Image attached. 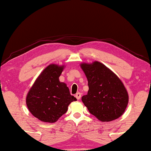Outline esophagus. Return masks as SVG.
Instances as JSON below:
<instances>
[{
	"instance_id": "34e87169",
	"label": "esophagus",
	"mask_w": 151,
	"mask_h": 151,
	"mask_svg": "<svg viewBox=\"0 0 151 151\" xmlns=\"http://www.w3.org/2000/svg\"><path fill=\"white\" fill-rule=\"evenodd\" d=\"M81 93H76V95H75V97L77 98L78 100L81 99Z\"/></svg>"
}]
</instances>
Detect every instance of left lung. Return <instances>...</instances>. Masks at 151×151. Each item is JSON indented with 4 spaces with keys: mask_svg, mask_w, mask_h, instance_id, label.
<instances>
[{
    "mask_svg": "<svg viewBox=\"0 0 151 151\" xmlns=\"http://www.w3.org/2000/svg\"><path fill=\"white\" fill-rule=\"evenodd\" d=\"M88 91L81 101L91 114L101 122H110L123 115L129 102L127 91L116 74L98 61L81 63Z\"/></svg>",
    "mask_w": 151,
    "mask_h": 151,
    "instance_id": "8db88e82",
    "label": "left lung"
}]
</instances>
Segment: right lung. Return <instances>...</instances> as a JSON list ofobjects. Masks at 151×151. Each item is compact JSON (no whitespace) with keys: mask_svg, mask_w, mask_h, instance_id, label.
Masks as SVG:
<instances>
[{"mask_svg":"<svg viewBox=\"0 0 151 151\" xmlns=\"http://www.w3.org/2000/svg\"><path fill=\"white\" fill-rule=\"evenodd\" d=\"M64 65H49L36 79L26 99L27 108L39 120L53 123L68 111V105L77 99L70 93L59 77Z\"/></svg>","mask_w":151,"mask_h":151,"instance_id":"add662e5","label":"right lung"}]
</instances>
